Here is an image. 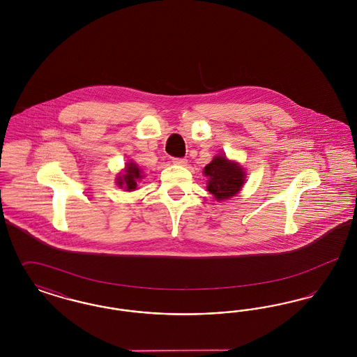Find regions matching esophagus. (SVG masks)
<instances>
[{
    "instance_id": "1",
    "label": "esophagus",
    "mask_w": 357,
    "mask_h": 357,
    "mask_svg": "<svg viewBox=\"0 0 357 357\" xmlns=\"http://www.w3.org/2000/svg\"><path fill=\"white\" fill-rule=\"evenodd\" d=\"M172 163L176 165V166H186L187 159H185V158H174Z\"/></svg>"
}]
</instances>
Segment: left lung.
Segmentation results:
<instances>
[{"instance_id": "obj_1", "label": "left lung", "mask_w": 357, "mask_h": 357, "mask_svg": "<svg viewBox=\"0 0 357 357\" xmlns=\"http://www.w3.org/2000/svg\"><path fill=\"white\" fill-rule=\"evenodd\" d=\"M204 174L208 178L207 191H210L217 201L229 199L237 195L245 183V171L237 162H231L226 155H217L204 167Z\"/></svg>"}]
</instances>
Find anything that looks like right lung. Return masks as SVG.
Listing matches in <instances>:
<instances>
[{
    "label": "right lung",
    "mask_w": 357,
    "mask_h": 357,
    "mask_svg": "<svg viewBox=\"0 0 357 357\" xmlns=\"http://www.w3.org/2000/svg\"><path fill=\"white\" fill-rule=\"evenodd\" d=\"M142 179H143L142 170L137 167L135 162H130L126 165L124 172L118 175L116 183L120 188H124L126 191H135L139 181Z\"/></svg>",
    "instance_id": "obj_1"
}]
</instances>
